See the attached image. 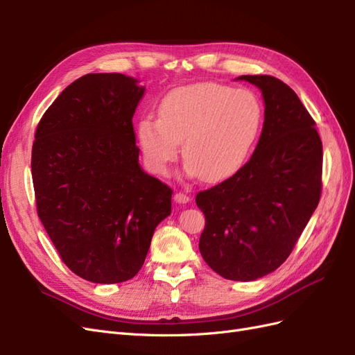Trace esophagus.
<instances>
[{"instance_id":"esophagus-1","label":"esophagus","mask_w":355,"mask_h":355,"mask_svg":"<svg viewBox=\"0 0 355 355\" xmlns=\"http://www.w3.org/2000/svg\"><path fill=\"white\" fill-rule=\"evenodd\" d=\"M173 200L178 204H187L189 201V197L187 194H184V192H176V194L173 196Z\"/></svg>"}]
</instances>
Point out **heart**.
Masks as SVG:
<instances>
[{
	"mask_svg": "<svg viewBox=\"0 0 355 355\" xmlns=\"http://www.w3.org/2000/svg\"><path fill=\"white\" fill-rule=\"evenodd\" d=\"M262 124L263 108L253 92L202 83L167 93L158 118L148 115L137 123L136 139L154 175L166 173L182 142L188 173L219 184L247 164Z\"/></svg>",
	"mask_w": 355,
	"mask_h": 355,
	"instance_id": "heart-1",
	"label": "heart"
}]
</instances>
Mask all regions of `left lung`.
<instances>
[{
    "label": "left lung",
    "mask_w": 355,
    "mask_h": 355,
    "mask_svg": "<svg viewBox=\"0 0 355 355\" xmlns=\"http://www.w3.org/2000/svg\"><path fill=\"white\" fill-rule=\"evenodd\" d=\"M239 80L262 90V133L240 173L197 194L206 218L198 247L214 272L253 282L287 259L318 206L323 145L313 116L287 84L271 75Z\"/></svg>",
    "instance_id": "obj_1"
}]
</instances>
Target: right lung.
<instances>
[{"instance_id":"1","label":"right lung","mask_w":355,"mask_h":355,"mask_svg":"<svg viewBox=\"0 0 355 355\" xmlns=\"http://www.w3.org/2000/svg\"><path fill=\"white\" fill-rule=\"evenodd\" d=\"M145 89L123 73L75 80L41 116L31 170L37 213L69 270L93 283L141 270L170 187L139 164L133 114Z\"/></svg>"}]
</instances>
